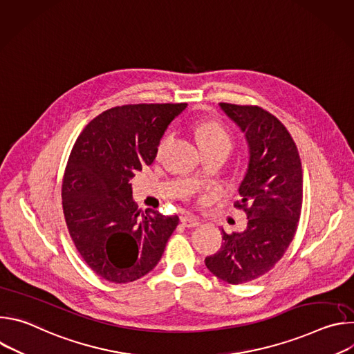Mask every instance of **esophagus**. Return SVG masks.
<instances>
[{
    "label": "esophagus",
    "instance_id": "1",
    "mask_svg": "<svg viewBox=\"0 0 354 354\" xmlns=\"http://www.w3.org/2000/svg\"><path fill=\"white\" fill-rule=\"evenodd\" d=\"M180 223H182L183 227L190 228V227H197V225H200V224H201V220H198L197 217H194V216H192V214H185L183 217H180Z\"/></svg>",
    "mask_w": 354,
    "mask_h": 354
}]
</instances>
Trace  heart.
Here are the masks:
<instances>
[{
	"mask_svg": "<svg viewBox=\"0 0 354 354\" xmlns=\"http://www.w3.org/2000/svg\"><path fill=\"white\" fill-rule=\"evenodd\" d=\"M197 140L200 145H207V144H216V142H230L231 137L227 133V130L217 122H206L197 126L196 129ZM172 134H167L162 137V140L158 144V154H162L167 145L171 142Z\"/></svg>",
	"mask_w": 354,
	"mask_h": 354,
	"instance_id": "b5f03b06",
	"label": "heart"
}]
</instances>
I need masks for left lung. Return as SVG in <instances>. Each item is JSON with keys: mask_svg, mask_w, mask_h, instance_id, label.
Returning a JSON list of instances; mask_svg holds the SVG:
<instances>
[{"mask_svg": "<svg viewBox=\"0 0 354 354\" xmlns=\"http://www.w3.org/2000/svg\"><path fill=\"white\" fill-rule=\"evenodd\" d=\"M218 105L248 144V168L235 203L248 225L242 232L223 230L224 243L205 262L218 279L242 284L273 269L291 243L302 207V167L295 142L272 113L259 106Z\"/></svg>", "mask_w": 354, "mask_h": 354, "instance_id": "left-lung-1", "label": "left lung"}]
</instances>
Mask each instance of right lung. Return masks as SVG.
I'll list each match as a JSON object with an SVG mask.
<instances>
[{"label":"right lung","instance_id":"obj_1","mask_svg":"<svg viewBox=\"0 0 354 354\" xmlns=\"http://www.w3.org/2000/svg\"><path fill=\"white\" fill-rule=\"evenodd\" d=\"M187 104L112 108L82 130L63 179L68 232L86 265L112 283H130L153 270L179 224L158 212L138 217L130 180L154 162L158 144Z\"/></svg>","mask_w":354,"mask_h":354}]
</instances>
